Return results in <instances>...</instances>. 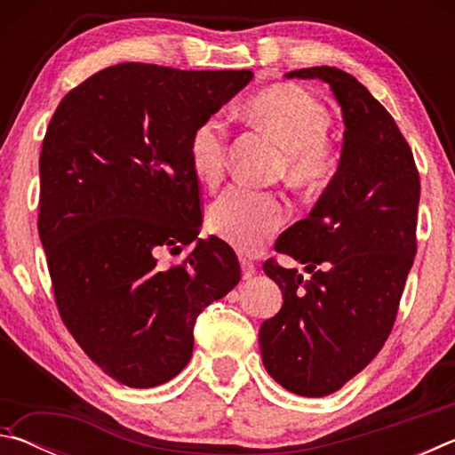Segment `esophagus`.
Returning <instances> with one entry per match:
<instances>
[{"mask_svg": "<svg viewBox=\"0 0 455 455\" xmlns=\"http://www.w3.org/2000/svg\"><path fill=\"white\" fill-rule=\"evenodd\" d=\"M241 271H243V279L249 281L257 275V267H255V263H252V260L241 259Z\"/></svg>", "mask_w": 455, "mask_h": 455, "instance_id": "obj_1", "label": "esophagus"}]
</instances>
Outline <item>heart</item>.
I'll return each mask as SVG.
<instances>
[{
  "label": "heart",
  "instance_id": "1",
  "mask_svg": "<svg viewBox=\"0 0 455 455\" xmlns=\"http://www.w3.org/2000/svg\"><path fill=\"white\" fill-rule=\"evenodd\" d=\"M249 118L284 150V174L301 188H321L337 172V156L327 142L331 116L309 92L279 84L246 106ZM228 132L220 118H206L188 138V163L196 180L214 187L225 174ZM287 217L279 196L235 187L209 209V228L241 252H257Z\"/></svg>",
  "mask_w": 455,
  "mask_h": 455
}]
</instances>
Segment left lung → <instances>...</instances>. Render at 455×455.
I'll return each mask as SVG.
<instances>
[{
	"instance_id": "obj_1",
	"label": "left lung",
	"mask_w": 455,
	"mask_h": 455,
	"mask_svg": "<svg viewBox=\"0 0 455 455\" xmlns=\"http://www.w3.org/2000/svg\"><path fill=\"white\" fill-rule=\"evenodd\" d=\"M284 78L329 84L345 132L333 179L275 244L311 279L273 259L263 267L283 307L260 325L259 345L276 383L323 397L363 371L391 333L418 246L419 174L395 120L351 74L317 66Z\"/></svg>"
}]
</instances>
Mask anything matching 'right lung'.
<instances>
[{"label": "right lung", "instance_id": "obj_1", "mask_svg": "<svg viewBox=\"0 0 455 455\" xmlns=\"http://www.w3.org/2000/svg\"><path fill=\"white\" fill-rule=\"evenodd\" d=\"M249 70L118 64L61 100L40 154V238L61 321L106 375L156 387L188 365L198 313L241 281L230 246L198 238L188 138ZM192 245L182 266L163 250Z\"/></svg>", "mask_w": 455, "mask_h": 455}]
</instances>
